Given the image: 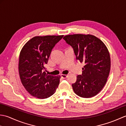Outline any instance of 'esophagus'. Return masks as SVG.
Wrapping results in <instances>:
<instances>
[{"label":"esophagus","instance_id":"esophagus-1","mask_svg":"<svg viewBox=\"0 0 126 126\" xmlns=\"http://www.w3.org/2000/svg\"><path fill=\"white\" fill-rule=\"evenodd\" d=\"M61 76L62 77L63 79H66V78H67L68 77V75H64V74H61Z\"/></svg>","mask_w":126,"mask_h":126}]
</instances>
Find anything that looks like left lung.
Returning <instances> with one entry per match:
<instances>
[{"label":"left lung","mask_w":126,"mask_h":126,"mask_svg":"<svg viewBox=\"0 0 126 126\" xmlns=\"http://www.w3.org/2000/svg\"><path fill=\"white\" fill-rule=\"evenodd\" d=\"M63 39L73 48L76 59L84 66L82 75L72 84L79 97L90 98L96 95L106 84L110 69V57L103 42L91 34L66 35Z\"/></svg>","instance_id":"1"}]
</instances>
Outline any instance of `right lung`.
<instances>
[{
    "label": "right lung",
    "mask_w": 126,
    "mask_h": 126,
    "mask_svg": "<svg viewBox=\"0 0 126 126\" xmlns=\"http://www.w3.org/2000/svg\"><path fill=\"white\" fill-rule=\"evenodd\" d=\"M61 36H36L26 43L19 59V74L22 83L30 94L38 98L49 97L56 92L61 76L45 73L50 53Z\"/></svg>",
    "instance_id": "add662e5"
}]
</instances>
